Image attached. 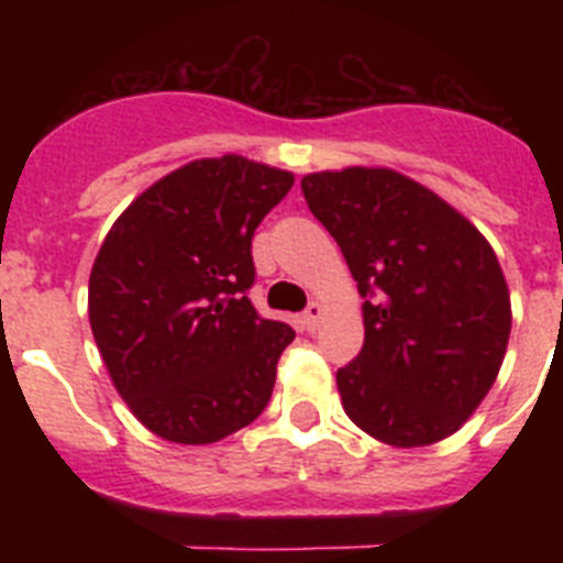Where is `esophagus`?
Segmentation results:
<instances>
[{"mask_svg":"<svg viewBox=\"0 0 563 563\" xmlns=\"http://www.w3.org/2000/svg\"><path fill=\"white\" fill-rule=\"evenodd\" d=\"M321 316H324V307L318 305V301H310V307L301 312V327H305L307 332H312L318 327V321H321Z\"/></svg>","mask_w":563,"mask_h":563,"instance_id":"obj_1","label":"esophagus"}]
</instances>
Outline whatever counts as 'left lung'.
<instances>
[{
	"label": "left lung",
	"instance_id": "1",
	"mask_svg": "<svg viewBox=\"0 0 563 563\" xmlns=\"http://www.w3.org/2000/svg\"><path fill=\"white\" fill-rule=\"evenodd\" d=\"M301 191L363 301V350L335 375L357 429L397 449L454 434L510 338L499 258L471 222L391 168L307 174Z\"/></svg>",
	"mask_w": 563,
	"mask_h": 563
}]
</instances>
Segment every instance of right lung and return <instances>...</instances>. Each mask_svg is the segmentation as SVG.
Instances as JSON below:
<instances>
[{
  "instance_id": "right-lung-1",
  "label": "right lung",
  "mask_w": 563,
  "mask_h": 563,
  "mask_svg": "<svg viewBox=\"0 0 563 563\" xmlns=\"http://www.w3.org/2000/svg\"><path fill=\"white\" fill-rule=\"evenodd\" d=\"M292 174L239 154L194 161L118 217L89 276V324L114 389L157 437L208 445L265 411L296 338L256 312L251 239Z\"/></svg>"
}]
</instances>
